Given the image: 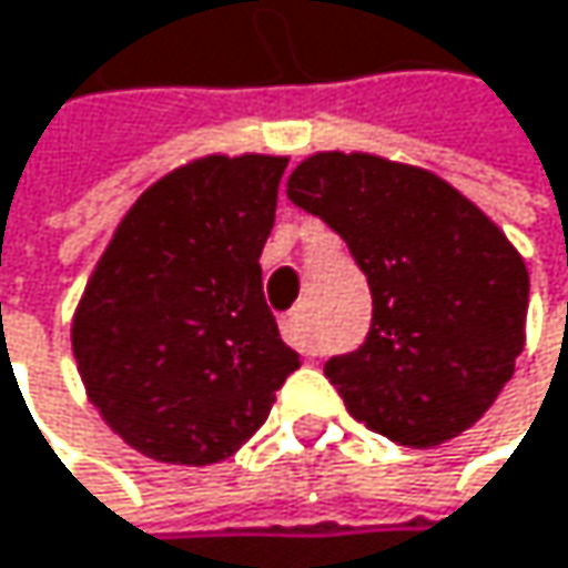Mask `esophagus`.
I'll list each match as a JSON object with an SVG mask.
<instances>
[{
  "mask_svg": "<svg viewBox=\"0 0 568 568\" xmlns=\"http://www.w3.org/2000/svg\"><path fill=\"white\" fill-rule=\"evenodd\" d=\"M283 337L302 354H318V344L308 332V308H295L283 318Z\"/></svg>",
  "mask_w": 568,
  "mask_h": 568,
  "instance_id": "obj_1",
  "label": "esophagus"
}]
</instances>
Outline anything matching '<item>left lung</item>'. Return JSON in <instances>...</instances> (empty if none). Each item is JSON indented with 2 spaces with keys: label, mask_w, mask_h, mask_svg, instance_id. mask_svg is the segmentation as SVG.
<instances>
[{
  "label": "left lung",
  "mask_w": 568,
  "mask_h": 568,
  "mask_svg": "<svg viewBox=\"0 0 568 568\" xmlns=\"http://www.w3.org/2000/svg\"><path fill=\"white\" fill-rule=\"evenodd\" d=\"M285 194L341 233L371 283V335L325 364L347 413L406 448L471 429L527 341L517 246L445 179L371 152H315Z\"/></svg>",
  "instance_id": "8db88e82"
}]
</instances>
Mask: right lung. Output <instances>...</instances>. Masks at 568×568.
Returning a JSON list of instances; mask_svg holds the SVG:
<instances>
[{"instance_id": "right-lung-1", "label": "right lung", "mask_w": 568, "mask_h": 568, "mask_svg": "<svg viewBox=\"0 0 568 568\" xmlns=\"http://www.w3.org/2000/svg\"><path fill=\"white\" fill-rule=\"evenodd\" d=\"M285 155H204L149 184L80 295L87 399L145 458L214 465L256 436L298 371L263 298L260 253Z\"/></svg>"}]
</instances>
